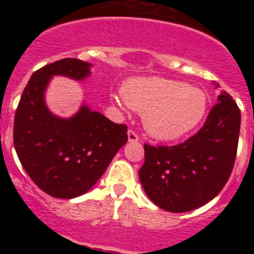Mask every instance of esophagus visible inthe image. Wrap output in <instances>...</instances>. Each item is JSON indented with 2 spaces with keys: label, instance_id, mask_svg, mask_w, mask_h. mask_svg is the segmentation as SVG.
<instances>
[{
  "label": "esophagus",
  "instance_id": "34e87169",
  "mask_svg": "<svg viewBox=\"0 0 254 254\" xmlns=\"http://www.w3.org/2000/svg\"><path fill=\"white\" fill-rule=\"evenodd\" d=\"M127 141H129V142H138L139 141V137L138 135H137V133H135L134 130H127Z\"/></svg>",
  "mask_w": 254,
  "mask_h": 254
}]
</instances>
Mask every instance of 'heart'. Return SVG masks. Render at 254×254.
<instances>
[{
    "instance_id": "obj_1",
    "label": "heart",
    "mask_w": 254,
    "mask_h": 254,
    "mask_svg": "<svg viewBox=\"0 0 254 254\" xmlns=\"http://www.w3.org/2000/svg\"><path fill=\"white\" fill-rule=\"evenodd\" d=\"M124 101L143 113V125L158 139H175L200 123L207 109L201 89L163 77H134L123 85Z\"/></svg>"
}]
</instances>
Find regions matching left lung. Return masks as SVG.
<instances>
[{
  "mask_svg": "<svg viewBox=\"0 0 254 254\" xmlns=\"http://www.w3.org/2000/svg\"><path fill=\"white\" fill-rule=\"evenodd\" d=\"M240 123L237 104L223 91L203 127L187 141L175 146L145 143L138 175L149 199L169 212H187L212 200L232 173Z\"/></svg>",
  "mask_w": 254,
  "mask_h": 254,
  "instance_id": "obj_1",
  "label": "left lung"
}]
</instances>
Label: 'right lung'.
<instances>
[{
	"label": "right lung",
	"instance_id": "right-lung-1",
	"mask_svg": "<svg viewBox=\"0 0 254 254\" xmlns=\"http://www.w3.org/2000/svg\"><path fill=\"white\" fill-rule=\"evenodd\" d=\"M91 63L65 58L33 73L14 117V147L35 185L54 197L72 199L99 181L116 153L127 143V127L115 124L83 104L76 115L62 119L45 103L55 75L84 80Z\"/></svg>",
	"mask_w": 254,
	"mask_h": 254
}]
</instances>
